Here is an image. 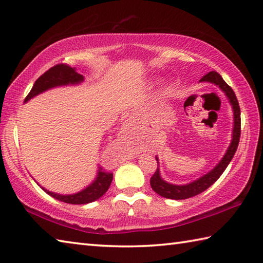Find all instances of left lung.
Here are the masks:
<instances>
[{
	"label": "left lung",
	"mask_w": 263,
	"mask_h": 263,
	"mask_svg": "<svg viewBox=\"0 0 263 263\" xmlns=\"http://www.w3.org/2000/svg\"><path fill=\"white\" fill-rule=\"evenodd\" d=\"M200 82H211V83H214L215 85H219V87L222 90L226 96L228 97L231 106H233L234 109V131H233V140H231L230 146L228 148L227 153L221 159L219 164L215 166L212 171H210L208 174H205L202 178L194 182H190L188 184H183V186H177V184L168 183L159 176V170L155 171L151 178V186L153 190L158 195H161L162 197L165 198H171V199H186L196 196V195L203 193L209 187L212 186V184L217 181L220 178L221 174L224 172V170L227 168L228 164L230 163L231 159H233L236 151H237L238 143H239V138H240V108L237 98L234 90L226 83L222 77L217 71H210L205 76L200 79ZM156 161L158 163V158L156 157Z\"/></svg>",
	"instance_id": "8db88e82"
}]
</instances>
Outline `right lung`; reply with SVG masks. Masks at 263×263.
Wrapping results in <instances>:
<instances>
[{
	"mask_svg": "<svg viewBox=\"0 0 263 263\" xmlns=\"http://www.w3.org/2000/svg\"><path fill=\"white\" fill-rule=\"evenodd\" d=\"M83 76L76 73L74 68H71L67 64H58L53 67H51L49 70H46L43 75H41L29 91L27 97L25 98V102L32 99L33 97L37 96L41 92L49 90L51 87L59 86V85H67V84H79L83 81ZM112 180V173L106 172L101 166L98 170V177L92 182L89 187H86L82 192L74 194V195H59L51 193L49 190L43 188L46 194L53 198L61 200V202L68 204H87L95 202L96 199L100 198L104 195L108 188H109Z\"/></svg>",
	"mask_w": 263,
	"mask_h": 263,
	"instance_id": "right-lung-1",
	"label": "right lung"
}]
</instances>
